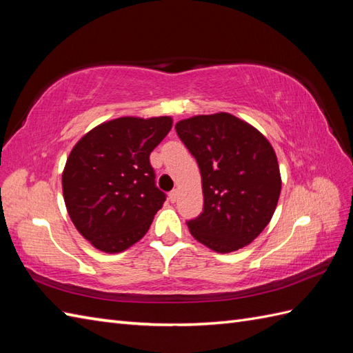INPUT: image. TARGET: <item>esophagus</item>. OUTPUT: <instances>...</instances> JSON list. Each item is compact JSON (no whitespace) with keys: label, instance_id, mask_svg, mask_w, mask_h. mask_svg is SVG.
<instances>
[{"label":"esophagus","instance_id":"34e87169","mask_svg":"<svg viewBox=\"0 0 353 353\" xmlns=\"http://www.w3.org/2000/svg\"><path fill=\"white\" fill-rule=\"evenodd\" d=\"M168 197H170L171 203H176L177 199H179V191H177V190H172V191L168 194Z\"/></svg>","mask_w":353,"mask_h":353}]
</instances>
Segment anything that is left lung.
I'll return each instance as SVG.
<instances>
[{
    "mask_svg": "<svg viewBox=\"0 0 353 353\" xmlns=\"http://www.w3.org/2000/svg\"><path fill=\"white\" fill-rule=\"evenodd\" d=\"M176 132L196 157L203 188V212L188 221L191 235L219 253L243 249L265 229L281 196L272 144L226 112L182 119Z\"/></svg>",
    "mask_w": 353,
    "mask_h": 353,
    "instance_id": "8db88e82",
    "label": "left lung"
}]
</instances>
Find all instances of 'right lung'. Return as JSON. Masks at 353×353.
Returning <instances> with one entry per match:
<instances>
[{"instance_id":"right-lung-1","label":"right lung","mask_w":353,"mask_h":353,"mask_svg":"<svg viewBox=\"0 0 353 353\" xmlns=\"http://www.w3.org/2000/svg\"><path fill=\"white\" fill-rule=\"evenodd\" d=\"M170 117H123L94 127L66 159L62 188L74 226L95 249L118 253L147 234L165 194L150 153L171 130Z\"/></svg>"}]
</instances>
